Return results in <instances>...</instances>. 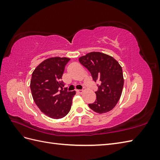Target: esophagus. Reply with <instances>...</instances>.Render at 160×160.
Instances as JSON below:
<instances>
[{
  "label": "esophagus",
  "mask_w": 160,
  "mask_h": 160,
  "mask_svg": "<svg viewBox=\"0 0 160 160\" xmlns=\"http://www.w3.org/2000/svg\"><path fill=\"white\" fill-rule=\"evenodd\" d=\"M76 91L78 93H82L83 92L82 90H76Z\"/></svg>",
  "instance_id": "34e87169"
}]
</instances>
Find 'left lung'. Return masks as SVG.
Masks as SVG:
<instances>
[{
	"instance_id": "8db88e82",
	"label": "left lung",
	"mask_w": 160,
	"mask_h": 160,
	"mask_svg": "<svg viewBox=\"0 0 160 160\" xmlns=\"http://www.w3.org/2000/svg\"><path fill=\"white\" fill-rule=\"evenodd\" d=\"M89 71L93 80L98 81L96 100L89 104L91 109L98 113L110 111L118 102L124 86L122 67L113 57L100 52H91L79 58Z\"/></svg>"
}]
</instances>
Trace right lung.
Returning <instances> with one entry per match:
<instances>
[{
  "mask_svg": "<svg viewBox=\"0 0 160 160\" xmlns=\"http://www.w3.org/2000/svg\"><path fill=\"white\" fill-rule=\"evenodd\" d=\"M69 58L46 59L32 73L30 88L33 99L43 113L53 119L62 118L69 113L76 91L64 87L62 74Z\"/></svg>",
  "mask_w": 160,
  "mask_h": 160,
  "instance_id": "1",
  "label": "right lung"
}]
</instances>
